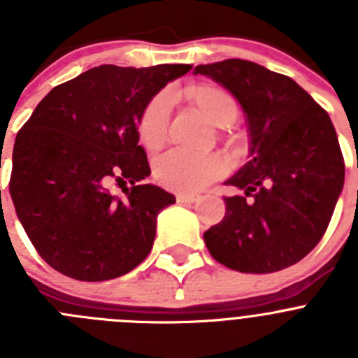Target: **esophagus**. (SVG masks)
<instances>
[{
    "instance_id": "obj_1",
    "label": "esophagus",
    "mask_w": 358,
    "mask_h": 358,
    "mask_svg": "<svg viewBox=\"0 0 358 358\" xmlns=\"http://www.w3.org/2000/svg\"><path fill=\"white\" fill-rule=\"evenodd\" d=\"M199 199H201V195H197V194H177V202H197Z\"/></svg>"
}]
</instances>
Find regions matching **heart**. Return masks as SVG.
I'll use <instances>...</instances> for the list:
<instances>
[{
  "mask_svg": "<svg viewBox=\"0 0 358 358\" xmlns=\"http://www.w3.org/2000/svg\"><path fill=\"white\" fill-rule=\"evenodd\" d=\"M186 100L217 127H229L240 115V103L226 87L211 82L189 85ZM170 102L166 94H157L145 106L138 122V138L147 150H157L166 140ZM229 136V134H227ZM231 140H235L231 136ZM226 173V161L217 154H188L170 150L154 163V177L164 188L179 194H194L206 188Z\"/></svg>",
  "mask_w": 358,
  "mask_h": 358,
  "instance_id": "obj_1",
  "label": "heart"
}]
</instances>
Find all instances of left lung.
I'll return each mask as SVG.
<instances>
[{
  "label": "left lung",
  "instance_id": "obj_1",
  "mask_svg": "<svg viewBox=\"0 0 358 358\" xmlns=\"http://www.w3.org/2000/svg\"><path fill=\"white\" fill-rule=\"evenodd\" d=\"M242 106L251 161L226 185V215L204 233L218 264L249 274L276 273L322 238L344 185V157L330 116L301 85L242 59L197 66Z\"/></svg>",
  "mask_w": 358,
  "mask_h": 358
}]
</instances>
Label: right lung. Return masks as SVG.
<instances>
[{"instance_id": "obj_1", "label": "right lung", "mask_w": 358, "mask_h": 358, "mask_svg": "<svg viewBox=\"0 0 358 358\" xmlns=\"http://www.w3.org/2000/svg\"><path fill=\"white\" fill-rule=\"evenodd\" d=\"M189 69H87L53 87L17 132L10 197L50 267L73 280L106 281L147 258L157 213L176 197L140 182L150 166L138 143V122L152 96ZM115 184L124 186L125 198L110 195Z\"/></svg>"}]
</instances>
